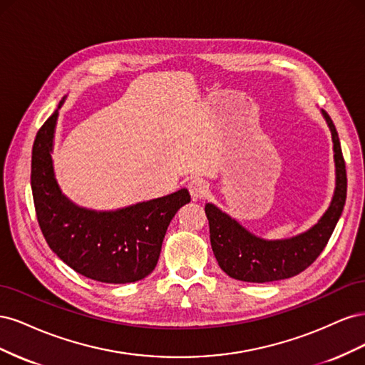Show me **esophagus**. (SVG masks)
<instances>
[{
  "label": "esophagus",
  "instance_id": "34e87169",
  "mask_svg": "<svg viewBox=\"0 0 365 365\" xmlns=\"http://www.w3.org/2000/svg\"><path fill=\"white\" fill-rule=\"evenodd\" d=\"M189 192L193 200H201L208 193V184L202 178H195L189 182Z\"/></svg>",
  "mask_w": 365,
  "mask_h": 365
}]
</instances>
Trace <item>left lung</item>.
Masks as SVG:
<instances>
[{
    "instance_id": "1",
    "label": "left lung",
    "mask_w": 365,
    "mask_h": 365,
    "mask_svg": "<svg viewBox=\"0 0 365 365\" xmlns=\"http://www.w3.org/2000/svg\"><path fill=\"white\" fill-rule=\"evenodd\" d=\"M322 114L334 141L335 192L329 208L314 227L289 239L268 240L252 235L215 204H205L213 254L220 269L231 279L267 283L294 277L312 264L327 245L346 204L347 175L334 121L324 109Z\"/></svg>"
}]
</instances>
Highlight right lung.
<instances>
[{
	"instance_id": "add662e5",
	"label": "right lung",
	"mask_w": 365,
	"mask_h": 365,
	"mask_svg": "<svg viewBox=\"0 0 365 365\" xmlns=\"http://www.w3.org/2000/svg\"><path fill=\"white\" fill-rule=\"evenodd\" d=\"M59 102L38 130L31 150V193L38 222L56 256L85 277L102 283L138 282L155 269L170 220L190 202L181 189L118 210L76 205L61 190L51 160Z\"/></svg>"
}]
</instances>
